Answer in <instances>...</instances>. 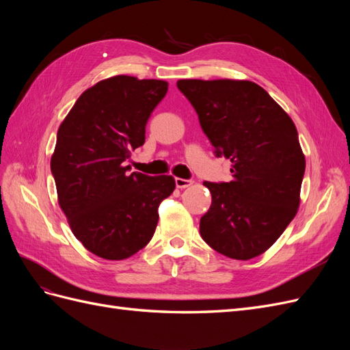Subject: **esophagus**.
<instances>
[{"label":"esophagus","instance_id":"esophagus-1","mask_svg":"<svg viewBox=\"0 0 350 350\" xmlns=\"http://www.w3.org/2000/svg\"><path fill=\"white\" fill-rule=\"evenodd\" d=\"M175 185L176 188H188L189 185H193V181L191 179H183V178H176L175 179Z\"/></svg>","mask_w":350,"mask_h":350}]
</instances>
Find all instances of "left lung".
I'll list each match as a JSON object with an SVG mask.
<instances>
[{"label":"left lung","mask_w":350,"mask_h":350,"mask_svg":"<svg viewBox=\"0 0 350 350\" xmlns=\"http://www.w3.org/2000/svg\"><path fill=\"white\" fill-rule=\"evenodd\" d=\"M217 157L232 162V181L204 183L211 206L200 235L215 251L250 260L279 239L299 207L305 174L291 116L248 80H178Z\"/></svg>","instance_id":"left-lung-1"}]
</instances>
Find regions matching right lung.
I'll return each mask as SVG.
<instances>
[{"label":"right lung","instance_id":"right-lung-1","mask_svg":"<svg viewBox=\"0 0 350 350\" xmlns=\"http://www.w3.org/2000/svg\"><path fill=\"white\" fill-rule=\"evenodd\" d=\"M167 92L163 80L115 76L81 93L61 122L51 172L58 203L86 250L105 260L134 256L152 239L171 175L131 172V150Z\"/></svg>","mask_w":350,"mask_h":350}]
</instances>
